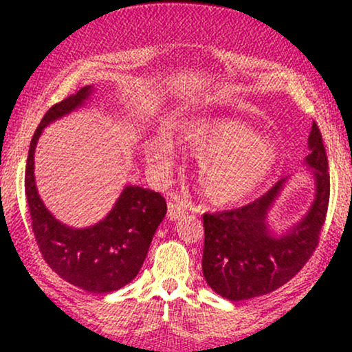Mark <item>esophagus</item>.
<instances>
[{"mask_svg":"<svg viewBox=\"0 0 352 352\" xmlns=\"http://www.w3.org/2000/svg\"><path fill=\"white\" fill-rule=\"evenodd\" d=\"M188 212V205L185 201L180 200H170L168 201V210H167V217L168 220H177V218L184 217L185 213Z\"/></svg>","mask_w":352,"mask_h":352,"instance_id":"34e87169","label":"esophagus"}]
</instances>
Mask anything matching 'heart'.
<instances>
[{"label": "heart", "mask_w": 352, "mask_h": 352, "mask_svg": "<svg viewBox=\"0 0 352 352\" xmlns=\"http://www.w3.org/2000/svg\"><path fill=\"white\" fill-rule=\"evenodd\" d=\"M177 144L200 157L199 184L215 205H233L256 192L280 162V147L268 135H254L248 124L235 119H205L177 131ZM173 145L165 139L145 140L148 162L165 167Z\"/></svg>", "instance_id": "heart-1"}]
</instances>
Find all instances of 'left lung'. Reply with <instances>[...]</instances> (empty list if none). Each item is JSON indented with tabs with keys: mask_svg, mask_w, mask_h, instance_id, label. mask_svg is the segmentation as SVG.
<instances>
[{
	"mask_svg": "<svg viewBox=\"0 0 352 352\" xmlns=\"http://www.w3.org/2000/svg\"><path fill=\"white\" fill-rule=\"evenodd\" d=\"M305 165L314 180V199L300 221L276 233L268 213L289 177L245 207L204 215L205 281L230 301L263 296L288 283L313 254L329 204V172L322 137L313 122Z\"/></svg>",
	"mask_w": 352,
	"mask_h": 352,
	"instance_id": "left-lung-1",
	"label": "left lung"
}]
</instances>
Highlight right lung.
I'll list each match as a JSON object with an SVG mask.
<instances>
[{"instance_id":"right-lung-1","label":"right lung","mask_w":352,"mask_h":352,"mask_svg":"<svg viewBox=\"0 0 352 352\" xmlns=\"http://www.w3.org/2000/svg\"><path fill=\"white\" fill-rule=\"evenodd\" d=\"M92 94L94 86L79 89L44 114L31 139L24 190L36 241L46 263L71 285L104 294L117 292L137 276L153 233L167 213V204L160 193L125 185L106 218L86 228L60 223L43 204L34 180V151L39 137L51 122L86 106Z\"/></svg>"}]
</instances>
